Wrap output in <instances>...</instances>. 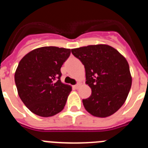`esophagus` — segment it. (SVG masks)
<instances>
[{"mask_svg":"<svg viewBox=\"0 0 148 148\" xmlns=\"http://www.w3.org/2000/svg\"><path fill=\"white\" fill-rule=\"evenodd\" d=\"M79 85H80L79 84H76L75 85H74V86H73V88H75V89H78V88H79Z\"/></svg>","mask_w":148,"mask_h":148,"instance_id":"obj_1","label":"esophagus"}]
</instances>
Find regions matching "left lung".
Returning <instances> with one entry per match:
<instances>
[{
	"mask_svg": "<svg viewBox=\"0 0 148 148\" xmlns=\"http://www.w3.org/2000/svg\"><path fill=\"white\" fill-rule=\"evenodd\" d=\"M71 51L84 66L86 84L91 88V95L82 99L85 109L98 117L115 113L125 103L132 85L127 60L115 49L103 44Z\"/></svg>",
	"mask_w": 148,
	"mask_h": 148,
	"instance_id": "1",
	"label": "left lung"
}]
</instances>
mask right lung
<instances>
[{
    "mask_svg": "<svg viewBox=\"0 0 148 148\" xmlns=\"http://www.w3.org/2000/svg\"><path fill=\"white\" fill-rule=\"evenodd\" d=\"M70 53L69 49L45 46L20 60L15 73L18 93L36 115L51 117L64 109L72 88L61 82L60 68Z\"/></svg>",
    "mask_w": 148,
    "mask_h": 148,
    "instance_id": "obj_1",
    "label": "right lung"
}]
</instances>
